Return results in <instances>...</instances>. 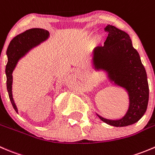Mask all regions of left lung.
Listing matches in <instances>:
<instances>
[{
  "label": "left lung",
  "mask_w": 155,
  "mask_h": 155,
  "mask_svg": "<svg viewBox=\"0 0 155 155\" xmlns=\"http://www.w3.org/2000/svg\"><path fill=\"white\" fill-rule=\"evenodd\" d=\"M105 30L108 35L104 46L95 47L92 53L93 68L105 71L110 82L124 88L130 104L125 115L120 119L110 120L97 115L111 126H129L140 120L146 111L149 97L146 71L129 35L111 25Z\"/></svg>",
  "instance_id": "1"
}]
</instances>
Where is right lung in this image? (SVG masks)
<instances>
[{"label": "right lung", "mask_w": 155, "mask_h": 155, "mask_svg": "<svg viewBox=\"0 0 155 155\" xmlns=\"http://www.w3.org/2000/svg\"><path fill=\"white\" fill-rule=\"evenodd\" d=\"M50 36L48 31L43 28H31L15 37L8 46L7 56L8 62L6 65V75H7V89L10 100L15 111L18 113L17 107L15 104L12 93L13 84V71L16 66L18 61L26 53L41 43L45 41Z\"/></svg>", "instance_id": "1"}]
</instances>
